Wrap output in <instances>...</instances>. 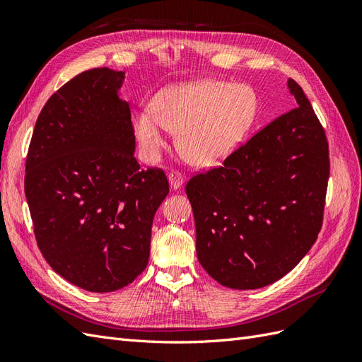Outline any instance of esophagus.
<instances>
[{"mask_svg": "<svg viewBox=\"0 0 362 362\" xmlns=\"http://www.w3.org/2000/svg\"><path fill=\"white\" fill-rule=\"evenodd\" d=\"M168 178H169V182H170V187H172L173 190L180 189L181 185H182V182H184V175H182L181 172H178V170H172V172L168 175Z\"/></svg>", "mask_w": 362, "mask_h": 362, "instance_id": "34e87169", "label": "esophagus"}]
</instances>
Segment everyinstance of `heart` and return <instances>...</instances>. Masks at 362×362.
<instances>
[{
	"mask_svg": "<svg viewBox=\"0 0 362 362\" xmlns=\"http://www.w3.org/2000/svg\"><path fill=\"white\" fill-rule=\"evenodd\" d=\"M154 108L134 117V134L148 160L160 157L169 129L177 133V146L190 163L214 166L246 136L257 115V98L247 86L204 80L163 90Z\"/></svg>",
	"mask_w": 362,
	"mask_h": 362,
	"instance_id": "b5f03b06",
	"label": "heart"
}]
</instances>
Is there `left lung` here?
<instances>
[{"label":"left lung","instance_id":"left-lung-1","mask_svg":"<svg viewBox=\"0 0 362 362\" xmlns=\"http://www.w3.org/2000/svg\"><path fill=\"white\" fill-rule=\"evenodd\" d=\"M288 89L298 107L185 185L198 259L229 288L255 290L286 276L322 229L329 146L302 87L288 80Z\"/></svg>","mask_w":362,"mask_h":362}]
</instances>
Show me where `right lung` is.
<instances>
[{"mask_svg":"<svg viewBox=\"0 0 362 362\" xmlns=\"http://www.w3.org/2000/svg\"><path fill=\"white\" fill-rule=\"evenodd\" d=\"M124 72L95 68L54 93L36 120L25 161L35 237L52 270L108 293L148 266L151 228L169 193L158 168L140 169Z\"/></svg>","mask_w":362,"mask_h":362,"instance_id":"1","label":"right lung"}]
</instances>
